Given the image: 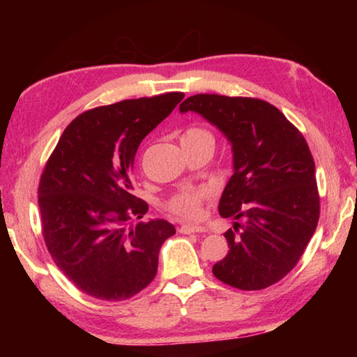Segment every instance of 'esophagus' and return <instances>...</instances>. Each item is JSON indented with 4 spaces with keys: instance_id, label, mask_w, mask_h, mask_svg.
Returning <instances> with one entry per match:
<instances>
[{
    "instance_id": "obj_1",
    "label": "esophagus",
    "mask_w": 357,
    "mask_h": 357,
    "mask_svg": "<svg viewBox=\"0 0 357 357\" xmlns=\"http://www.w3.org/2000/svg\"><path fill=\"white\" fill-rule=\"evenodd\" d=\"M206 229H204L203 227H190V225H183L179 227V233L183 234H190V233H204Z\"/></svg>"
}]
</instances>
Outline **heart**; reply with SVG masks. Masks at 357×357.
Masks as SVG:
<instances>
[{
	"mask_svg": "<svg viewBox=\"0 0 357 357\" xmlns=\"http://www.w3.org/2000/svg\"><path fill=\"white\" fill-rule=\"evenodd\" d=\"M203 142L214 143V138L208 130L202 128H189L181 137L183 146H190V144ZM209 195L211 192L206 187H187V189L179 190L168 198L167 209L179 220H197L202 214V204Z\"/></svg>",
	"mask_w": 357,
	"mask_h": 357,
	"instance_id": "obj_1",
	"label": "heart"
}]
</instances>
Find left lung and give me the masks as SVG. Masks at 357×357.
Wrapping results in <instances>:
<instances>
[{
  "instance_id": "left-lung-1",
  "label": "left lung",
  "mask_w": 357,
  "mask_h": 357,
  "mask_svg": "<svg viewBox=\"0 0 357 357\" xmlns=\"http://www.w3.org/2000/svg\"><path fill=\"white\" fill-rule=\"evenodd\" d=\"M219 128L231 143L234 173L219 203L234 222L229 250L213 266L244 291L282 280L304 253L319 219L315 162L304 135L279 108L255 98L195 94L179 105Z\"/></svg>"
}]
</instances>
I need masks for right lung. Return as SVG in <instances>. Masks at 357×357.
<instances>
[{
    "mask_svg": "<svg viewBox=\"0 0 357 357\" xmlns=\"http://www.w3.org/2000/svg\"><path fill=\"white\" fill-rule=\"evenodd\" d=\"M183 98L165 93L91 108L48 157L38 190L45 245L61 273L96 299L126 301L146 288L162 244L176 233L162 219L129 220L148 213L132 185L137 149Z\"/></svg>",
    "mask_w": 357,
    "mask_h": 357,
    "instance_id": "1",
    "label": "right lung"
}]
</instances>
